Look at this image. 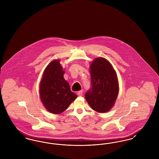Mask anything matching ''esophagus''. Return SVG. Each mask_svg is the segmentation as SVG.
<instances>
[{"instance_id":"obj_1","label":"esophagus","mask_w":159,"mask_h":159,"mask_svg":"<svg viewBox=\"0 0 159 159\" xmlns=\"http://www.w3.org/2000/svg\"><path fill=\"white\" fill-rule=\"evenodd\" d=\"M77 95H79V96H82V95H83V92H82V91H79L78 92H77Z\"/></svg>"}]
</instances>
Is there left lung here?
I'll list each match as a JSON object with an SVG mask.
<instances>
[{"label":"left lung","instance_id":"1","mask_svg":"<svg viewBox=\"0 0 159 159\" xmlns=\"http://www.w3.org/2000/svg\"><path fill=\"white\" fill-rule=\"evenodd\" d=\"M91 88L85 98L91 108L106 113L113 107L119 93V83L116 71L108 60L99 57L90 65Z\"/></svg>","mask_w":159,"mask_h":159}]
</instances>
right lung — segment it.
I'll return each mask as SVG.
<instances>
[{
  "instance_id": "add662e5",
  "label": "right lung",
  "mask_w": 159,
  "mask_h": 159,
  "mask_svg": "<svg viewBox=\"0 0 159 159\" xmlns=\"http://www.w3.org/2000/svg\"><path fill=\"white\" fill-rule=\"evenodd\" d=\"M60 60L51 61L46 67L39 85L40 99L50 113L60 114L77 98L64 79Z\"/></svg>"
}]
</instances>
